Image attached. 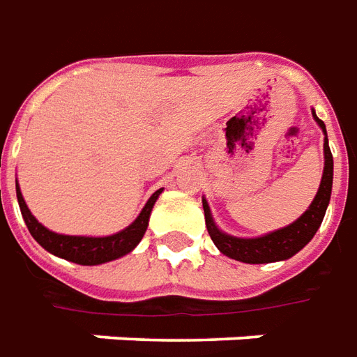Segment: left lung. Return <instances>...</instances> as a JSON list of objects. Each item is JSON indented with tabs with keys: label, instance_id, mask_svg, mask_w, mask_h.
Segmentation results:
<instances>
[{
	"label": "left lung",
	"instance_id": "8db88e82",
	"mask_svg": "<svg viewBox=\"0 0 357 357\" xmlns=\"http://www.w3.org/2000/svg\"><path fill=\"white\" fill-rule=\"evenodd\" d=\"M312 115L325 134V140H323L325 167H323L319 190L315 194L310 207L296 219L294 223L277 229V231L267 232V234H261V236H255V238H240V236L227 234L215 225L209 204H207L206 198H202L207 232H209L217 250L223 255L236 259V261H242V264H275V261L290 259L315 236V232L323 223V217H325L328 202H331V192H333V153L328 148L325 123L315 115V109H312Z\"/></svg>",
	"mask_w": 357,
	"mask_h": 357
}]
</instances>
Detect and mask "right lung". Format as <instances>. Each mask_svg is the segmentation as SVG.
I'll list each match as a JSON object with an SVG mask.
<instances>
[{"label": "right lung", "mask_w": 357, "mask_h": 357, "mask_svg": "<svg viewBox=\"0 0 357 357\" xmlns=\"http://www.w3.org/2000/svg\"><path fill=\"white\" fill-rule=\"evenodd\" d=\"M161 192L163 188L151 194V198L146 202L140 215L123 231L109 234V236H73V234H59V232L45 229L44 225L30 213L29 206L22 198L21 188H19V181H17V199H19L22 219L29 227L32 238L50 254L78 265H102L130 254L134 248L140 244L144 232L148 229L151 209L155 206Z\"/></svg>", "instance_id": "1"}]
</instances>
